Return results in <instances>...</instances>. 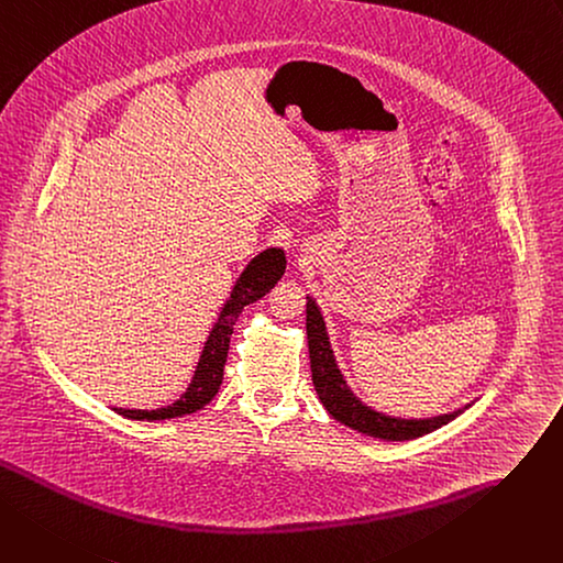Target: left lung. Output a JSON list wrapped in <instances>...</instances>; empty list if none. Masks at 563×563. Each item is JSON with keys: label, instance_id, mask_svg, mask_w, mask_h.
<instances>
[{"label": "left lung", "instance_id": "obj_1", "mask_svg": "<svg viewBox=\"0 0 563 563\" xmlns=\"http://www.w3.org/2000/svg\"><path fill=\"white\" fill-rule=\"evenodd\" d=\"M306 328H308V346H310V368H312V383L314 389L323 402V407L330 411V417L340 423L364 432L368 437H378L387 441H402V439H417L423 437L448 421H453L460 411L453 415H443L434 419H419V421H405V419H391L373 411L366 405H362L351 389L346 387L340 368L334 364L328 334L323 325V317L319 308L314 306L312 298L306 303Z\"/></svg>", "mask_w": 563, "mask_h": 563}]
</instances>
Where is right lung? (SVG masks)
I'll list each match as a JSON object with an SVG mask.
<instances>
[{
    "instance_id": "1",
    "label": "right lung",
    "mask_w": 563,
    "mask_h": 563,
    "mask_svg": "<svg viewBox=\"0 0 563 563\" xmlns=\"http://www.w3.org/2000/svg\"><path fill=\"white\" fill-rule=\"evenodd\" d=\"M285 267H287L285 253L280 249H269L265 253H260L244 269V274L240 276L229 298L227 308H223L217 325L208 336L190 387H187V391L174 405L161 407V409H118L115 407L118 415L135 421H165V419L192 415V411L208 405L217 396L219 385L223 380V366H227L231 334L238 317L242 314L244 306L257 301V298L265 296L280 280V276L285 274Z\"/></svg>"
}]
</instances>
